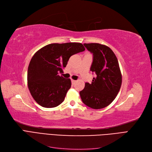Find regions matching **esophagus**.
<instances>
[{
    "label": "esophagus",
    "instance_id": "34e87169",
    "mask_svg": "<svg viewBox=\"0 0 152 152\" xmlns=\"http://www.w3.org/2000/svg\"><path fill=\"white\" fill-rule=\"evenodd\" d=\"M76 80H72V84H75V83H76Z\"/></svg>",
    "mask_w": 152,
    "mask_h": 152
}]
</instances>
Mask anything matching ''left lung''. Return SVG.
Listing matches in <instances>:
<instances>
[{"instance_id":"8db88e82","label":"left lung","mask_w":152,"mask_h":152,"mask_svg":"<svg viewBox=\"0 0 152 152\" xmlns=\"http://www.w3.org/2000/svg\"><path fill=\"white\" fill-rule=\"evenodd\" d=\"M93 53V61L90 70L96 75L91 84H85L80 92L81 99L93 109L107 107L116 98L122 84V74L118 59L113 50L98 43L84 44Z\"/></svg>"}]
</instances>
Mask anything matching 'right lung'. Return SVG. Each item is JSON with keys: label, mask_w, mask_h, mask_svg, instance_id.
<instances>
[{"label": "right lung", "mask_w": 152, "mask_h": 152, "mask_svg": "<svg viewBox=\"0 0 152 152\" xmlns=\"http://www.w3.org/2000/svg\"><path fill=\"white\" fill-rule=\"evenodd\" d=\"M85 50L81 43L50 44L37 51L30 62L27 81L35 102L45 108L60 104L71 87V80L59 76L72 55Z\"/></svg>", "instance_id": "1"}]
</instances>
